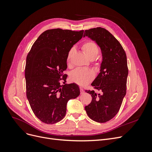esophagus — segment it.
I'll return each mask as SVG.
<instances>
[{
    "instance_id": "esophagus-1",
    "label": "esophagus",
    "mask_w": 152,
    "mask_h": 152,
    "mask_svg": "<svg viewBox=\"0 0 152 152\" xmlns=\"http://www.w3.org/2000/svg\"><path fill=\"white\" fill-rule=\"evenodd\" d=\"M80 91L81 94H84V90L82 88V87H80Z\"/></svg>"
}]
</instances>
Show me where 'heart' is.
<instances>
[{
	"mask_svg": "<svg viewBox=\"0 0 152 152\" xmlns=\"http://www.w3.org/2000/svg\"><path fill=\"white\" fill-rule=\"evenodd\" d=\"M82 49L88 58L95 59L99 53V48L98 44L94 41H86L82 45ZM74 48H72L69 50L67 55V63L70 64V59L74 52ZM94 77V73L93 70H87L83 68H77L73 70L70 74V79L75 83L84 86L88 84Z\"/></svg>",
	"mask_w": 152,
	"mask_h": 152,
	"instance_id": "1",
	"label": "heart"
}]
</instances>
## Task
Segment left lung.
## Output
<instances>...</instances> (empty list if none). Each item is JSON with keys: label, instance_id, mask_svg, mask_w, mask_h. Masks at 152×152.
Returning <instances> with one entry per match:
<instances>
[{"label": "left lung", "instance_id": "8db88e82", "mask_svg": "<svg viewBox=\"0 0 152 152\" xmlns=\"http://www.w3.org/2000/svg\"><path fill=\"white\" fill-rule=\"evenodd\" d=\"M85 36L96 41L103 55L100 73L91 84L94 90H85L92 96L91 103L85 110L92 120L104 123L117 114L126 94V54L121 43L107 29L97 27L86 30Z\"/></svg>", "mask_w": 152, "mask_h": 152}]
</instances>
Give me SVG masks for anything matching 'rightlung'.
Here are the masks:
<instances>
[{
  "label": "right lung",
  "mask_w": 152,
  "mask_h": 152,
  "mask_svg": "<svg viewBox=\"0 0 152 152\" xmlns=\"http://www.w3.org/2000/svg\"><path fill=\"white\" fill-rule=\"evenodd\" d=\"M83 34L84 30H47L35 40L27 55L26 97L35 115L45 124L61 121L68 100L80 94L76 84H65L67 75L63 72L67 68L69 50Z\"/></svg>",
  "instance_id": "obj_1"
}]
</instances>
